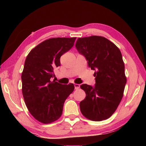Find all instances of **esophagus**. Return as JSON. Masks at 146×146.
I'll return each mask as SVG.
<instances>
[{
	"label": "esophagus",
	"mask_w": 146,
	"mask_h": 146,
	"mask_svg": "<svg viewBox=\"0 0 146 146\" xmlns=\"http://www.w3.org/2000/svg\"><path fill=\"white\" fill-rule=\"evenodd\" d=\"M74 86H75V90H78L80 88V85L79 84H75V85H74Z\"/></svg>",
	"instance_id": "1"
}]
</instances>
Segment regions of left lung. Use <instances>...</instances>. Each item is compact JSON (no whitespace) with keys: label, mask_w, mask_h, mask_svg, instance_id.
Wrapping results in <instances>:
<instances>
[{"label":"left lung","mask_w":146,"mask_h":146,"mask_svg":"<svg viewBox=\"0 0 146 146\" xmlns=\"http://www.w3.org/2000/svg\"><path fill=\"white\" fill-rule=\"evenodd\" d=\"M75 47L95 76L94 86H80L86 93L80 103L81 112L93 121L107 119L119 106L127 82L121 52L109 40L97 36L78 38Z\"/></svg>","instance_id":"1"}]
</instances>
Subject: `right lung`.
Listing matches in <instances>:
<instances>
[{"mask_svg": "<svg viewBox=\"0 0 146 146\" xmlns=\"http://www.w3.org/2000/svg\"><path fill=\"white\" fill-rule=\"evenodd\" d=\"M76 38H51L30 51L21 75L23 97L31 114L43 123L58 120L64 103L75 88L54 80V70L60 66V57L73 47Z\"/></svg>", "mask_w": 146, "mask_h": 146, "instance_id": "right-lung-1", "label": "right lung"}]
</instances>
